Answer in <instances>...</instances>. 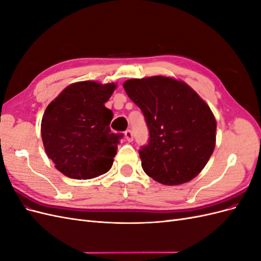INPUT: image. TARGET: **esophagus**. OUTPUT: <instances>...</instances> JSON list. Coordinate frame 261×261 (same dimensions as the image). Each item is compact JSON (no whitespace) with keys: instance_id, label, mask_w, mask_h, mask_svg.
Wrapping results in <instances>:
<instances>
[{"instance_id":"1","label":"esophagus","mask_w":261,"mask_h":261,"mask_svg":"<svg viewBox=\"0 0 261 261\" xmlns=\"http://www.w3.org/2000/svg\"><path fill=\"white\" fill-rule=\"evenodd\" d=\"M125 138L127 141H133L134 140V135H133V132L130 129H127L125 132Z\"/></svg>"}]
</instances>
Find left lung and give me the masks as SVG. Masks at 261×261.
<instances>
[{"label": "left lung", "instance_id": "8db88e82", "mask_svg": "<svg viewBox=\"0 0 261 261\" xmlns=\"http://www.w3.org/2000/svg\"><path fill=\"white\" fill-rule=\"evenodd\" d=\"M141 110L149 129L141 147V167L163 185L192 180L215 150L217 122L209 106L187 84L165 76L128 80L123 84Z\"/></svg>", "mask_w": 261, "mask_h": 261}]
</instances>
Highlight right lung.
<instances>
[{
  "mask_svg": "<svg viewBox=\"0 0 261 261\" xmlns=\"http://www.w3.org/2000/svg\"><path fill=\"white\" fill-rule=\"evenodd\" d=\"M116 85L80 82L67 86L46 107L41 137L46 154L63 174L89 179L113 164L122 134H113V112L105 103Z\"/></svg>",
  "mask_w": 261,
  "mask_h": 261,
  "instance_id": "obj_1",
  "label": "right lung"
}]
</instances>
